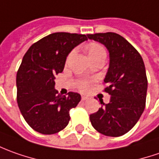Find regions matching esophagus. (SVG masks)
Wrapping results in <instances>:
<instances>
[{"mask_svg": "<svg viewBox=\"0 0 159 159\" xmlns=\"http://www.w3.org/2000/svg\"><path fill=\"white\" fill-rule=\"evenodd\" d=\"M87 99H88V98H87V97L82 96V100H83V101H85V100H87Z\"/></svg>", "mask_w": 159, "mask_h": 159, "instance_id": "34e87169", "label": "esophagus"}]
</instances>
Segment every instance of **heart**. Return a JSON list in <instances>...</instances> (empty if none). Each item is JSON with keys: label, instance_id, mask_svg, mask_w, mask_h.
Returning a JSON list of instances; mask_svg holds the SVG:
<instances>
[{"label": "heart", "instance_id": "1", "mask_svg": "<svg viewBox=\"0 0 159 159\" xmlns=\"http://www.w3.org/2000/svg\"><path fill=\"white\" fill-rule=\"evenodd\" d=\"M105 51L103 47H101L99 44H97V43H91L89 45L88 47V53L89 55L90 54H94V53H97V52H103ZM88 87V83L86 81H81L79 83V88L81 90H85Z\"/></svg>", "mask_w": 159, "mask_h": 159}]
</instances>
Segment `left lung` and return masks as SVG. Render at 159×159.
<instances>
[{
	"mask_svg": "<svg viewBox=\"0 0 159 159\" xmlns=\"http://www.w3.org/2000/svg\"><path fill=\"white\" fill-rule=\"evenodd\" d=\"M109 52V67L104 82L110 102L90 115L98 132L117 137L128 133L138 121L145 108L148 81L143 58L123 37L113 32L88 34Z\"/></svg>",
	"mask_w": 159,
	"mask_h": 159,
	"instance_id": "1",
	"label": "left lung"
}]
</instances>
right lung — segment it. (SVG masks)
<instances>
[{"label":"right lung","mask_w":159,"mask_h":159,"mask_svg":"<svg viewBox=\"0 0 159 159\" xmlns=\"http://www.w3.org/2000/svg\"><path fill=\"white\" fill-rule=\"evenodd\" d=\"M88 40L87 36L55 32L34 43L26 52L16 74L17 104L25 121L43 134H52L69 124V110L81 95L58 94L55 75L61 73L66 59L75 47Z\"/></svg>","instance_id":"add662e5"}]
</instances>
